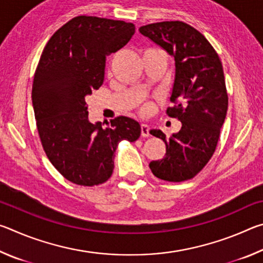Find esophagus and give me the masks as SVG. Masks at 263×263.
I'll return each instance as SVG.
<instances>
[{
  "label": "esophagus",
  "instance_id": "obj_1",
  "mask_svg": "<svg viewBox=\"0 0 263 263\" xmlns=\"http://www.w3.org/2000/svg\"><path fill=\"white\" fill-rule=\"evenodd\" d=\"M141 136L142 137H149V131L151 127L147 125V124H141Z\"/></svg>",
  "mask_w": 263,
  "mask_h": 263
}]
</instances>
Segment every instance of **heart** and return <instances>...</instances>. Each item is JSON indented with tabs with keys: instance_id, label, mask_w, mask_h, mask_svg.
Segmentation results:
<instances>
[{
	"instance_id": "b5f03b06",
	"label": "heart",
	"mask_w": 263,
	"mask_h": 263,
	"mask_svg": "<svg viewBox=\"0 0 263 263\" xmlns=\"http://www.w3.org/2000/svg\"><path fill=\"white\" fill-rule=\"evenodd\" d=\"M149 109H151V104H144L142 105V108H141V110H142V112H148L149 111Z\"/></svg>"
}]
</instances>
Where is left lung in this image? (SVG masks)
<instances>
[{
  "label": "left lung",
  "mask_w": 263,
  "mask_h": 263,
  "mask_svg": "<svg viewBox=\"0 0 263 263\" xmlns=\"http://www.w3.org/2000/svg\"><path fill=\"white\" fill-rule=\"evenodd\" d=\"M139 32L163 48L175 60V79L169 117L181 122V130L167 139L161 130L151 135L166 144V155L149 168L159 179L182 182L202 171L215 152L229 106L224 70L208 39L183 22H160L140 26Z\"/></svg>",
  "instance_id": "left-lung-1"
}]
</instances>
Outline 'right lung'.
Here are the masks:
<instances>
[{
  "mask_svg": "<svg viewBox=\"0 0 263 263\" xmlns=\"http://www.w3.org/2000/svg\"><path fill=\"white\" fill-rule=\"evenodd\" d=\"M136 26L123 21L78 16L55 31L42 53L32 105L43 148L60 174L92 186L112 174L119 141H136L141 127L121 116L90 123L86 97L104 81L105 60L130 42Z\"/></svg>",
  "mask_w": 263,
  "mask_h": 263,
  "instance_id": "1",
  "label": "right lung"
}]
</instances>
